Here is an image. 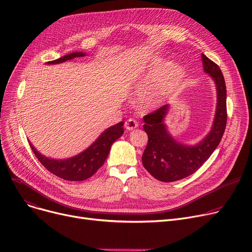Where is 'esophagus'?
<instances>
[{"label": "esophagus", "instance_id": "1", "mask_svg": "<svg viewBox=\"0 0 252 252\" xmlns=\"http://www.w3.org/2000/svg\"><path fill=\"white\" fill-rule=\"evenodd\" d=\"M125 127H126L127 130H133V129H135V128L138 127V123L135 121V119L129 118V119H127V121L125 123Z\"/></svg>", "mask_w": 252, "mask_h": 252}]
</instances>
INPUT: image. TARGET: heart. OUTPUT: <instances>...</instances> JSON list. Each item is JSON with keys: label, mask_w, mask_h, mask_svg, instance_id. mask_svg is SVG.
I'll list each match as a JSON object with an SVG mask.
<instances>
[{"label": "heart", "mask_w": 252, "mask_h": 252, "mask_svg": "<svg viewBox=\"0 0 252 252\" xmlns=\"http://www.w3.org/2000/svg\"><path fill=\"white\" fill-rule=\"evenodd\" d=\"M161 65V61H155L152 63L151 71L159 70ZM184 76L185 68L180 64H169L158 71L150 85L140 93L139 102L142 107L153 106L165 94L174 90L182 82Z\"/></svg>", "instance_id": "heart-1"}]
</instances>
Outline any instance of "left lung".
I'll use <instances>...</instances> for the list:
<instances>
[{
  "mask_svg": "<svg viewBox=\"0 0 252 252\" xmlns=\"http://www.w3.org/2000/svg\"><path fill=\"white\" fill-rule=\"evenodd\" d=\"M204 71L213 77L217 87V110L215 121L207 136L196 145L178 142L164 124L168 104L143 117L148 144L142 162L148 173L161 182H175L194 174L213 154L222 138L227 125V89L219 65L201 55Z\"/></svg>",
  "mask_w": 252,
  "mask_h": 252,
  "instance_id": "1",
  "label": "left lung"
}]
</instances>
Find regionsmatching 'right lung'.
Instances as JSON below:
<instances>
[{"label": "right lung", "mask_w": 252, "mask_h": 252, "mask_svg": "<svg viewBox=\"0 0 252 252\" xmlns=\"http://www.w3.org/2000/svg\"><path fill=\"white\" fill-rule=\"evenodd\" d=\"M86 56L83 52H73L47 64H59L75 57ZM124 122L106 128L85 151L66 159H54L39 153L30 143L34 155L50 173L66 181H84L94 175L107 158L111 145L124 134Z\"/></svg>", "instance_id": "add662e5"}]
</instances>
